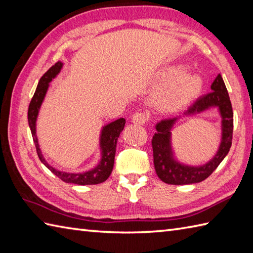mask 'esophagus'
<instances>
[{
	"label": "esophagus",
	"instance_id": "1",
	"mask_svg": "<svg viewBox=\"0 0 253 253\" xmlns=\"http://www.w3.org/2000/svg\"><path fill=\"white\" fill-rule=\"evenodd\" d=\"M148 120H149V115L143 111L135 112V114L132 116V122L134 125H145V123L148 122Z\"/></svg>",
	"mask_w": 253,
	"mask_h": 253
}]
</instances>
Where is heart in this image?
<instances>
[{"label": "heart", "instance_id": "obj_1", "mask_svg": "<svg viewBox=\"0 0 253 253\" xmlns=\"http://www.w3.org/2000/svg\"><path fill=\"white\" fill-rule=\"evenodd\" d=\"M183 72V67L171 66L160 74V80L167 84L157 98V106L162 111L176 112L186 107L203 87L198 75Z\"/></svg>", "mask_w": 253, "mask_h": 253}]
</instances>
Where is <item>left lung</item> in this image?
I'll return each mask as SVG.
<instances>
[{
	"label": "left lung",
	"instance_id": "8db88e82",
	"mask_svg": "<svg viewBox=\"0 0 253 253\" xmlns=\"http://www.w3.org/2000/svg\"><path fill=\"white\" fill-rule=\"evenodd\" d=\"M208 94L199 97L184 112L185 116L199 114L210 107H217L222 117V141L216 155L200 167H190L179 164L173 158L171 147V130L178 118H169L157 123L155 135L151 139L154 151V165L157 175L162 182L172 185H186L204 181L210 176L231 149L233 141L234 115L232 103L222 76L217 75L211 84Z\"/></svg>",
	"mask_w": 253,
	"mask_h": 253
}]
</instances>
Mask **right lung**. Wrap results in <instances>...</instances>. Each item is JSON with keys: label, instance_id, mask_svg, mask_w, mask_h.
Returning a JSON list of instances; mask_svg holds the SVG:
<instances>
[{"label": "right lung", "instance_id": "add662e5", "mask_svg": "<svg viewBox=\"0 0 253 253\" xmlns=\"http://www.w3.org/2000/svg\"><path fill=\"white\" fill-rule=\"evenodd\" d=\"M63 67V63H56L54 66L44 74L39 84L37 86V89L35 92V95L30 102L29 109H28V122H29V126L32 134L33 142H35L37 153L39 158H40L42 164L45 166L49 171H52L56 176H58L61 181L66 183H72L78 185H94L105 182L110 175L114 168L115 164V155H116V146L118 137H119L120 133L125 128L126 120L123 118H120L114 122L109 123V125L105 126L102 130V134H100V149H102V160H100L97 167H95L94 169L83 172V173H66L60 172L56 170L55 168L50 167L45 159L43 158L42 153L39 147L37 132H36V122L39 110L42 105V102L44 97H45L46 91L48 88V83L52 81L54 78L59 74V71Z\"/></svg>", "mask_w": 253, "mask_h": 253}]
</instances>
